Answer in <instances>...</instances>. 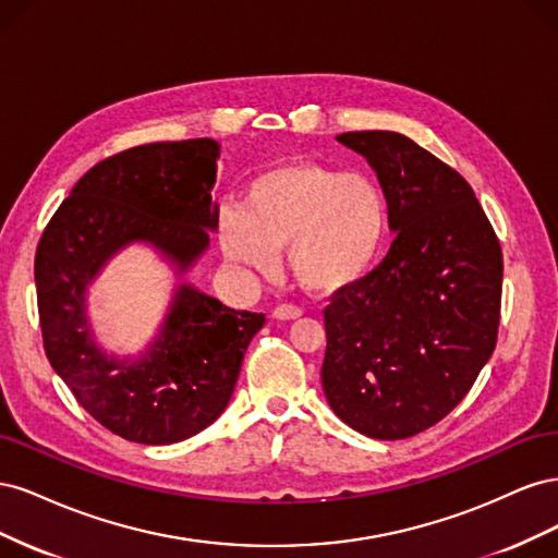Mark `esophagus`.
I'll return each mask as SVG.
<instances>
[{
	"instance_id": "esophagus-1",
	"label": "esophagus",
	"mask_w": 558,
	"mask_h": 558,
	"mask_svg": "<svg viewBox=\"0 0 558 558\" xmlns=\"http://www.w3.org/2000/svg\"><path fill=\"white\" fill-rule=\"evenodd\" d=\"M272 314H275V318H279V320H293V318H300V316H302V310L295 307V305H279Z\"/></svg>"
}]
</instances>
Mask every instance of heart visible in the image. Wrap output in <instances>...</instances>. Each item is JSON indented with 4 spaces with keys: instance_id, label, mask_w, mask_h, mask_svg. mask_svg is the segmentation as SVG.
I'll list each match as a JSON object with an SVG mask.
<instances>
[{
    "instance_id": "b5f03b06",
    "label": "heart",
    "mask_w": 558,
    "mask_h": 558,
    "mask_svg": "<svg viewBox=\"0 0 558 558\" xmlns=\"http://www.w3.org/2000/svg\"><path fill=\"white\" fill-rule=\"evenodd\" d=\"M388 232V202L365 174L324 162H286L251 179L240 207L218 214L226 256L269 269L289 246L293 277L316 293L356 283L377 260Z\"/></svg>"
}]
</instances>
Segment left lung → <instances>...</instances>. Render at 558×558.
Here are the masks:
<instances>
[{"instance_id": "obj_1", "label": "left lung", "mask_w": 558, "mask_h": 558, "mask_svg": "<svg viewBox=\"0 0 558 558\" xmlns=\"http://www.w3.org/2000/svg\"><path fill=\"white\" fill-rule=\"evenodd\" d=\"M375 167L396 240L326 307L320 384L332 412L375 440L442 421L492 359L502 251L468 181L398 132L337 137Z\"/></svg>"}]
</instances>
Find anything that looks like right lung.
Here are the masks:
<instances>
[{
  "mask_svg": "<svg viewBox=\"0 0 558 558\" xmlns=\"http://www.w3.org/2000/svg\"><path fill=\"white\" fill-rule=\"evenodd\" d=\"M216 158L214 140L121 150L76 181L37 246L46 356L81 408L130 442L172 445L214 424L265 324V314L230 310L181 283L158 340L140 361H118L93 342L83 295L118 248L150 242L181 272L207 248L218 226Z\"/></svg>",
  "mask_w": 558,
  "mask_h": 558,
  "instance_id": "right-lung-1",
  "label": "right lung"
}]
</instances>
